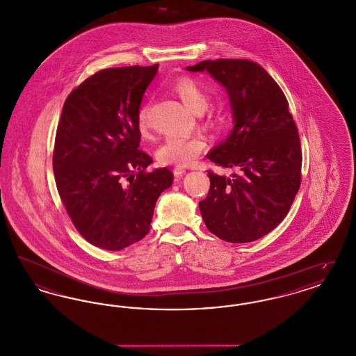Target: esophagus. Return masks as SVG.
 Wrapping results in <instances>:
<instances>
[{
    "instance_id": "obj_1",
    "label": "esophagus",
    "mask_w": 356,
    "mask_h": 356,
    "mask_svg": "<svg viewBox=\"0 0 356 356\" xmlns=\"http://www.w3.org/2000/svg\"><path fill=\"white\" fill-rule=\"evenodd\" d=\"M186 172V168H183V167H175V170H173V175H175V177H176V179H181V177H183V175H184Z\"/></svg>"
}]
</instances>
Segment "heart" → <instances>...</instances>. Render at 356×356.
<instances>
[{
    "label": "heart",
    "instance_id": "b5f03b06",
    "mask_svg": "<svg viewBox=\"0 0 356 356\" xmlns=\"http://www.w3.org/2000/svg\"><path fill=\"white\" fill-rule=\"evenodd\" d=\"M176 95L195 115H202L209 104V97L200 85L192 79H181L173 86ZM137 125L141 134L148 131V105L138 111ZM205 140L202 136H170L157 149V159L165 165H189L204 151Z\"/></svg>",
    "mask_w": 356,
    "mask_h": 356
}]
</instances>
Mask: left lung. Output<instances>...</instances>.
Instances as JSON below:
<instances>
[{
	"instance_id": "obj_1",
	"label": "left lung",
	"mask_w": 356,
	"mask_h": 356,
	"mask_svg": "<svg viewBox=\"0 0 356 356\" xmlns=\"http://www.w3.org/2000/svg\"><path fill=\"white\" fill-rule=\"evenodd\" d=\"M186 70L208 72L225 89L234 118L231 134L207 157L237 173L208 172L209 192L199 203L204 222L221 240L254 241L283 221L300 186V138L287 99L248 60H207Z\"/></svg>"
}]
</instances>
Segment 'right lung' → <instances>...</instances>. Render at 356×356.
<instances>
[{
  "label": "right lung",
  "mask_w": 356,
  "mask_h": 356,
  "mask_svg": "<svg viewBox=\"0 0 356 356\" xmlns=\"http://www.w3.org/2000/svg\"><path fill=\"white\" fill-rule=\"evenodd\" d=\"M157 69L97 72L72 90L57 128L53 172L58 195L81 236L108 251L149 232L156 202L173 181L168 168L145 172L153 160L138 151L137 116Z\"/></svg>",
  "instance_id": "1"
}]
</instances>
